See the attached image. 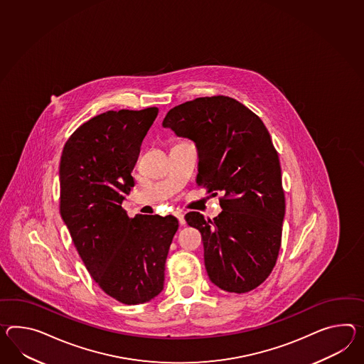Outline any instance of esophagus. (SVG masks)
Here are the masks:
<instances>
[{"label":"esophagus","mask_w":364,"mask_h":364,"mask_svg":"<svg viewBox=\"0 0 364 364\" xmlns=\"http://www.w3.org/2000/svg\"><path fill=\"white\" fill-rule=\"evenodd\" d=\"M175 215L178 217V223H180L181 226H184V225H186V218H184V213H183V212H176V213H175Z\"/></svg>","instance_id":"obj_1"}]
</instances>
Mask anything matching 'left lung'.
Here are the masks:
<instances>
[{
  "label": "left lung",
  "mask_w": 364,
  "mask_h": 364,
  "mask_svg": "<svg viewBox=\"0 0 364 364\" xmlns=\"http://www.w3.org/2000/svg\"><path fill=\"white\" fill-rule=\"evenodd\" d=\"M163 126L196 143L197 184L222 193V212L213 220L186 215L201 232L210 282L226 292L255 289L275 267L285 214L280 161L266 126L226 96L172 107Z\"/></svg>",
  "instance_id": "left-lung-1"
}]
</instances>
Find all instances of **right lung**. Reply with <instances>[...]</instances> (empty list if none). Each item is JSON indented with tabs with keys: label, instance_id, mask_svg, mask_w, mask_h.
<instances>
[{
	"label": "right lung",
	"instance_id": "right-lung-1",
	"mask_svg": "<svg viewBox=\"0 0 364 364\" xmlns=\"http://www.w3.org/2000/svg\"><path fill=\"white\" fill-rule=\"evenodd\" d=\"M158 112L122 109L93 117L72 134L60 158L63 221L93 280L126 305L150 301L163 291L166 259L178 228L173 215L130 218L122 208Z\"/></svg>",
	"mask_w": 364,
	"mask_h": 364
}]
</instances>
